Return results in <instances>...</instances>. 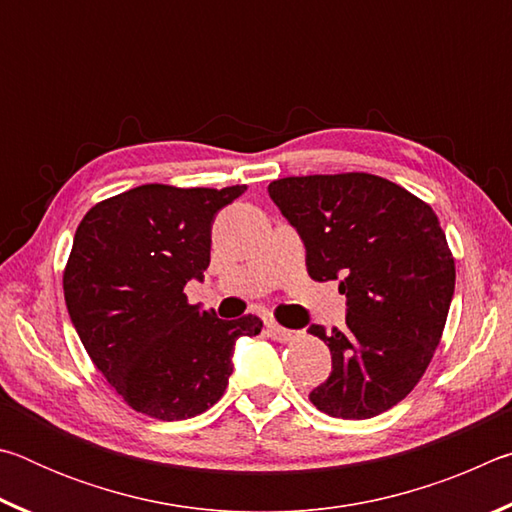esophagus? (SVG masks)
Instances as JSON below:
<instances>
[{
	"mask_svg": "<svg viewBox=\"0 0 512 512\" xmlns=\"http://www.w3.org/2000/svg\"><path fill=\"white\" fill-rule=\"evenodd\" d=\"M268 334H271L273 341H280V343L293 341L298 336V332H291V329L277 325V323H268Z\"/></svg>",
	"mask_w": 512,
	"mask_h": 512,
	"instance_id": "34e87169",
	"label": "esophagus"
}]
</instances>
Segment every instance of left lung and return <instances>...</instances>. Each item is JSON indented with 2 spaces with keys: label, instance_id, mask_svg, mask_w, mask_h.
I'll use <instances>...</instances> for the list:
<instances>
[{
  "label": "left lung",
  "instance_id": "1",
  "mask_svg": "<svg viewBox=\"0 0 512 512\" xmlns=\"http://www.w3.org/2000/svg\"><path fill=\"white\" fill-rule=\"evenodd\" d=\"M268 196L305 244L311 280L348 298L343 329L309 327L332 352L309 400L332 418H375L413 391L443 336L456 268L438 216L370 173L273 180Z\"/></svg>",
  "mask_w": 512,
  "mask_h": 512
}]
</instances>
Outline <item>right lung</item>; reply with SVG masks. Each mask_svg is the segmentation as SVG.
Returning <instances> with one entry per match:
<instances>
[{"label": "right lung", "mask_w": 512, "mask_h": 512, "mask_svg": "<svg viewBox=\"0 0 512 512\" xmlns=\"http://www.w3.org/2000/svg\"><path fill=\"white\" fill-rule=\"evenodd\" d=\"M246 192L142 185L83 216L63 289L72 325L108 384L155 420H187L221 400L248 314L221 320L183 293L210 266L212 223Z\"/></svg>", "instance_id": "add662e5"}]
</instances>
